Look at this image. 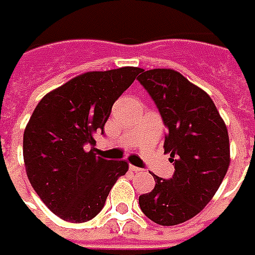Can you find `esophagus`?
<instances>
[{
  "instance_id": "esophagus-1",
  "label": "esophagus",
  "mask_w": 255,
  "mask_h": 255,
  "mask_svg": "<svg viewBox=\"0 0 255 255\" xmlns=\"http://www.w3.org/2000/svg\"><path fill=\"white\" fill-rule=\"evenodd\" d=\"M129 169H130V171H133V173H140V171H141L140 167H136V166H133V165L129 166Z\"/></svg>"
}]
</instances>
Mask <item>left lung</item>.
Listing matches in <instances>:
<instances>
[{
	"mask_svg": "<svg viewBox=\"0 0 255 255\" xmlns=\"http://www.w3.org/2000/svg\"><path fill=\"white\" fill-rule=\"evenodd\" d=\"M138 81L153 99L169 130L166 153L174 174L155 176V188L141 195L142 213L159 225L185 223L205 209L231 163L227 125L205 90L171 68L141 70Z\"/></svg>",
	"mask_w": 255,
	"mask_h": 255,
	"instance_id": "obj_1",
	"label": "left lung"
}]
</instances>
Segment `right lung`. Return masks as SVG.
Listing matches in <instances>:
<instances>
[{"label": "right lung", "mask_w": 255, "mask_h": 255, "mask_svg": "<svg viewBox=\"0 0 255 255\" xmlns=\"http://www.w3.org/2000/svg\"><path fill=\"white\" fill-rule=\"evenodd\" d=\"M138 73V67L88 71L50 90L34 110L23 134L26 173L61 220L86 223L96 217L114 184L129 170L126 160L97 156L93 145L113 104Z\"/></svg>", "instance_id": "1"}]
</instances>
